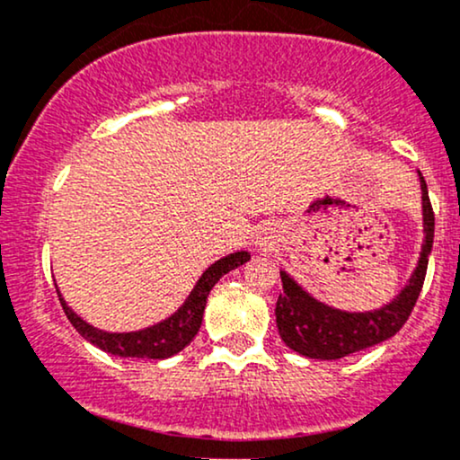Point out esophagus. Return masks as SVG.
<instances>
[{
  "instance_id": "esophagus-1",
  "label": "esophagus",
  "mask_w": 460,
  "mask_h": 460,
  "mask_svg": "<svg viewBox=\"0 0 460 460\" xmlns=\"http://www.w3.org/2000/svg\"><path fill=\"white\" fill-rule=\"evenodd\" d=\"M260 246H266V242H261V240H260Z\"/></svg>"
}]
</instances>
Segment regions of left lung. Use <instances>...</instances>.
Segmentation results:
<instances>
[{
  "label": "left lung",
  "instance_id": "1",
  "mask_svg": "<svg viewBox=\"0 0 460 460\" xmlns=\"http://www.w3.org/2000/svg\"><path fill=\"white\" fill-rule=\"evenodd\" d=\"M420 181L426 234L420 263H417L409 285L389 305L376 311H367V314H348V311L332 309L329 305L311 298L289 274L281 272L283 292L279 294L274 315H277L279 335L292 350L309 358L332 361V358L348 357L363 348L381 344L402 329L415 307L421 285H424L432 237H435V212H432L429 188H426L421 172Z\"/></svg>",
  "mask_w": 460,
  "mask_h": 460
}]
</instances>
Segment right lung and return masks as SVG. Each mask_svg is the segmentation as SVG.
Segmentation results:
<instances>
[{"label": "right lung", "instance_id": "add662e5", "mask_svg": "<svg viewBox=\"0 0 460 460\" xmlns=\"http://www.w3.org/2000/svg\"><path fill=\"white\" fill-rule=\"evenodd\" d=\"M248 260H251V255H248L246 251H240L212 263V266L203 272V277L199 279V283L194 285V289L190 292L186 303H183L171 318L160 322V324H153L149 329L134 332H105L94 329L88 322L79 318L77 314H73V309L65 303V298L58 292V288L56 292L68 322H71L79 335H82L84 340L91 341V344L116 357L168 358L177 355L179 350H183L199 332L200 322H203L205 305H208L209 289L220 281L223 274L235 270L237 266H242V263H246Z\"/></svg>", "mask_w": 460, "mask_h": 460}]
</instances>
